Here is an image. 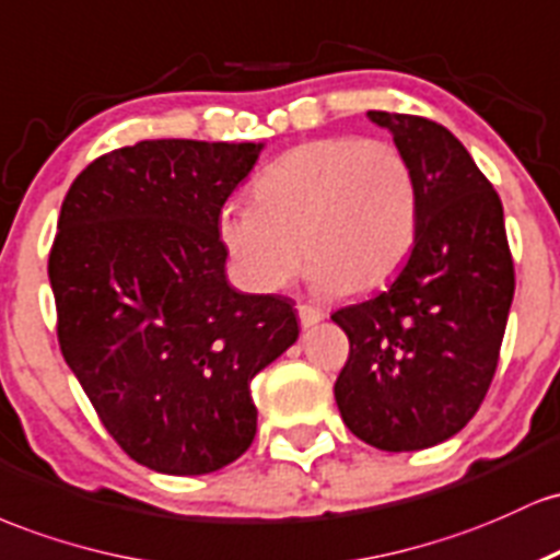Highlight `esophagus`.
Segmentation results:
<instances>
[{"label": "esophagus", "instance_id": "obj_1", "mask_svg": "<svg viewBox=\"0 0 560 560\" xmlns=\"http://www.w3.org/2000/svg\"><path fill=\"white\" fill-rule=\"evenodd\" d=\"M299 319H301V328H314V325H317V323H323L325 312L314 310V306L301 304L299 306Z\"/></svg>", "mask_w": 560, "mask_h": 560}]
</instances>
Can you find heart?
I'll return each mask as SVG.
<instances>
[{"mask_svg": "<svg viewBox=\"0 0 560 560\" xmlns=\"http://www.w3.org/2000/svg\"><path fill=\"white\" fill-rule=\"evenodd\" d=\"M250 192L254 206L219 209L217 241L232 275L254 293L282 291L304 259L319 296L373 291L416 243L418 177L394 142L323 137L296 144L264 168Z\"/></svg>", "mask_w": 560, "mask_h": 560, "instance_id": "obj_1", "label": "heart"}]
</instances>
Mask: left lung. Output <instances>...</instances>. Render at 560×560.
I'll use <instances>...</instances> for the list:
<instances>
[{"mask_svg": "<svg viewBox=\"0 0 560 560\" xmlns=\"http://www.w3.org/2000/svg\"><path fill=\"white\" fill-rule=\"evenodd\" d=\"M368 118L416 168L418 232L386 291L330 317L349 336L332 392L357 439L412 452L447 442L479 410L516 278L502 203L463 142L429 118Z\"/></svg>", "mask_w": 560, "mask_h": 560, "instance_id": "1", "label": "left lung"}]
</instances>
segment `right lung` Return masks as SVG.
<instances>
[{
	"label": "right lung",
	"instance_id": "obj_1",
	"mask_svg": "<svg viewBox=\"0 0 560 560\" xmlns=\"http://www.w3.org/2000/svg\"><path fill=\"white\" fill-rule=\"evenodd\" d=\"M264 142L142 140L73 179L49 250L58 341L131 460L230 466L256 436L250 381L299 338L293 301L230 285L217 213Z\"/></svg>",
	"mask_w": 560,
	"mask_h": 560
}]
</instances>
